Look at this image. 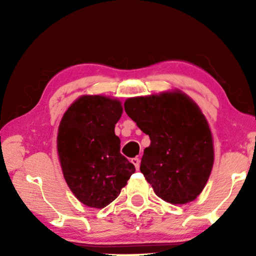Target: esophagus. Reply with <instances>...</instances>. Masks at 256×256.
Wrapping results in <instances>:
<instances>
[{
	"instance_id": "esophagus-1",
	"label": "esophagus",
	"mask_w": 256,
	"mask_h": 256,
	"mask_svg": "<svg viewBox=\"0 0 256 256\" xmlns=\"http://www.w3.org/2000/svg\"><path fill=\"white\" fill-rule=\"evenodd\" d=\"M132 163L135 166L136 170L140 169V163H141V160H140V158H138V157H135V158L132 160Z\"/></svg>"
}]
</instances>
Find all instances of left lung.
<instances>
[{
  "label": "left lung",
  "mask_w": 256,
  "mask_h": 256,
  "mask_svg": "<svg viewBox=\"0 0 256 256\" xmlns=\"http://www.w3.org/2000/svg\"><path fill=\"white\" fill-rule=\"evenodd\" d=\"M124 110L150 138L140 170L155 194L170 204L194 200L214 160L211 130L199 107L177 90L130 98Z\"/></svg>",
  "instance_id": "1"
}]
</instances>
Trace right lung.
<instances>
[{
	"label": "right lung",
	"mask_w": 256,
	"mask_h": 256,
	"mask_svg": "<svg viewBox=\"0 0 256 256\" xmlns=\"http://www.w3.org/2000/svg\"><path fill=\"white\" fill-rule=\"evenodd\" d=\"M121 102L102 96H82L62 116L57 146L64 178L79 202L102 208L120 194L135 172L120 152L114 128Z\"/></svg>",
	"instance_id": "1"
}]
</instances>
